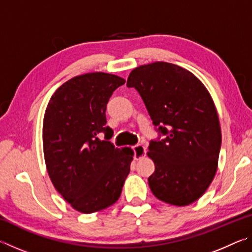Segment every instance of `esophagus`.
I'll return each instance as SVG.
<instances>
[{
    "label": "esophagus",
    "instance_id": "34e87169",
    "mask_svg": "<svg viewBox=\"0 0 252 252\" xmlns=\"http://www.w3.org/2000/svg\"><path fill=\"white\" fill-rule=\"evenodd\" d=\"M133 152L135 160H139L146 156V148L142 144H136V146L133 147Z\"/></svg>",
    "mask_w": 252,
    "mask_h": 252
}]
</instances>
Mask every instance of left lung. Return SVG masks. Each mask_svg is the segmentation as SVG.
I'll list each match as a JSON object with an SVG mask.
<instances>
[{"mask_svg": "<svg viewBox=\"0 0 252 252\" xmlns=\"http://www.w3.org/2000/svg\"><path fill=\"white\" fill-rule=\"evenodd\" d=\"M126 87L139 92L153 126L164 135L148 148L156 168L148 179L152 193L178 207L197 201L215 178L221 148L210 93L190 71L168 62L135 67Z\"/></svg>", "mask_w": 252, "mask_h": 252, "instance_id": "1", "label": "left lung"}]
</instances>
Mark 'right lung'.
<instances>
[{
    "label": "right lung",
    "mask_w": 252,
    "mask_h": 252,
    "mask_svg": "<svg viewBox=\"0 0 252 252\" xmlns=\"http://www.w3.org/2000/svg\"><path fill=\"white\" fill-rule=\"evenodd\" d=\"M120 76L93 72L63 83L49 101L43 120L46 169L58 192L71 207L92 213L118 201L130 172L134 152L119 149L109 140L106 104ZM105 133V140L97 138Z\"/></svg>",
    "instance_id": "right-lung-1"
}]
</instances>
